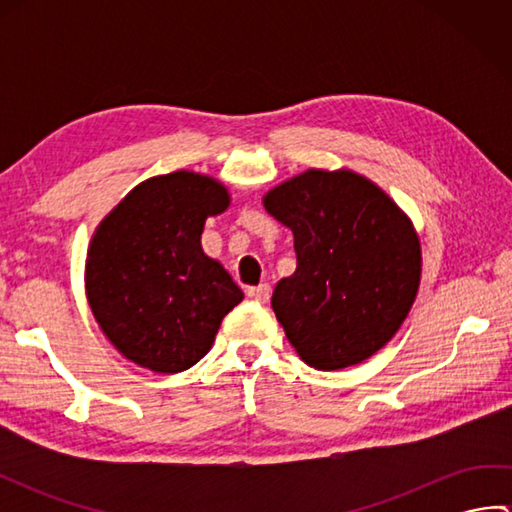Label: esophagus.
Returning <instances> with one entry per match:
<instances>
[{
    "instance_id": "34e87169",
    "label": "esophagus",
    "mask_w": 512,
    "mask_h": 512,
    "mask_svg": "<svg viewBox=\"0 0 512 512\" xmlns=\"http://www.w3.org/2000/svg\"><path fill=\"white\" fill-rule=\"evenodd\" d=\"M246 295L253 299V301H259V303H266L270 299V286L268 284H259V286H250L246 290Z\"/></svg>"
}]
</instances>
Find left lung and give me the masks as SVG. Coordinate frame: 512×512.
I'll use <instances>...</instances> for the list:
<instances>
[{
    "instance_id": "8db88e82",
    "label": "left lung",
    "mask_w": 512,
    "mask_h": 512,
    "mask_svg": "<svg viewBox=\"0 0 512 512\" xmlns=\"http://www.w3.org/2000/svg\"><path fill=\"white\" fill-rule=\"evenodd\" d=\"M295 235L297 270L273 292L288 341L314 369L363 363L416 301L422 255L409 217L354 171L308 169L264 195Z\"/></svg>"
}]
</instances>
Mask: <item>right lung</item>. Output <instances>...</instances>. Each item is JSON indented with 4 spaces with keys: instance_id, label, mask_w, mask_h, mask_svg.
Returning <instances> with one entry per match:
<instances>
[{
    "instance_id": "1",
    "label": "right lung",
    "mask_w": 512,
    "mask_h": 512,
    "mask_svg": "<svg viewBox=\"0 0 512 512\" xmlns=\"http://www.w3.org/2000/svg\"><path fill=\"white\" fill-rule=\"evenodd\" d=\"M231 195L193 171L156 176L129 191L96 228L85 292L96 323L129 361L158 374L193 367L244 292L200 237Z\"/></svg>"
}]
</instances>
